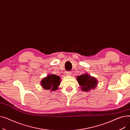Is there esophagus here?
Wrapping results in <instances>:
<instances>
[{"label":"esophagus","mask_w":130,"mask_h":130,"mask_svg":"<svg viewBox=\"0 0 130 130\" xmlns=\"http://www.w3.org/2000/svg\"><path fill=\"white\" fill-rule=\"evenodd\" d=\"M66 74L67 76H70L72 75V72H66Z\"/></svg>","instance_id":"esophagus-1"}]
</instances>
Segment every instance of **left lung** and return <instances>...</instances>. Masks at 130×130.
I'll list each match as a JSON object with an SVG mask.
<instances>
[{"label": "left lung", "instance_id": "obj_1", "mask_svg": "<svg viewBox=\"0 0 130 130\" xmlns=\"http://www.w3.org/2000/svg\"><path fill=\"white\" fill-rule=\"evenodd\" d=\"M79 85L82 91L87 92L95 89L98 85V80L87 73L81 75L76 77Z\"/></svg>", "mask_w": 130, "mask_h": 130}]
</instances>
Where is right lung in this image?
<instances>
[{"label":"right lung","mask_w":130,"mask_h":130,"mask_svg":"<svg viewBox=\"0 0 130 130\" xmlns=\"http://www.w3.org/2000/svg\"><path fill=\"white\" fill-rule=\"evenodd\" d=\"M60 80L59 76L54 74H50L42 79L40 84L44 89L54 91L58 89Z\"/></svg>","instance_id":"1"}]
</instances>
